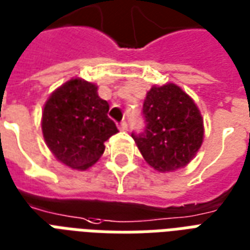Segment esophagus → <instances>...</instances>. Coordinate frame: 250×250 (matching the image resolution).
Instances as JSON below:
<instances>
[{
    "label": "esophagus",
    "instance_id": "1",
    "mask_svg": "<svg viewBox=\"0 0 250 250\" xmlns=\"http://www.w3.org/2000/svg\"><path fill=\"white\" fill-rule=\"evenodd\" d=\"M120 130H127V123L126 121H123L120 124Z\"/></svg>",
    "mask_w": 250,
    "mask_h": 250
}]
</instances>
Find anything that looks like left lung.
<instances>
[{
    "label": "left lung",
    "mask_w": 250,
    "mask_h": 250,
    "mask_svg": "<svg viewBox=\"0 0 250 250\" xmlns=\"http://www.w3.org/2000/svg\"><path fill=\"white\" fill-rule=\"evenodd\" d=\"M145 129L132 133L142 157L159 172L185 167L203 142L202 114L175 84L153 87L144 101Z\"/></svg>",
    "instance_id": "1"
}]
</instances>
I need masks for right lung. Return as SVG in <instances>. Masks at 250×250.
<instances>
[{
  "label": "right lung",
  "mask_w": 250,
  "mask_h": 250,
  "mask_svg": "<svg viewBox=\"0 0 250 250\" xmlns=\"http://www.w3.org/2000/svg\"><path fill=\"white\" fill-rule=\"evenodd\" d=\"M109 104L97 87L71 79L52 93L42 114V130L48 149L68 167L85 170L104 153V142L118 132L108 117Z\"/></svg>",
  "instance_id": "obj_1"
}]
</instances>
